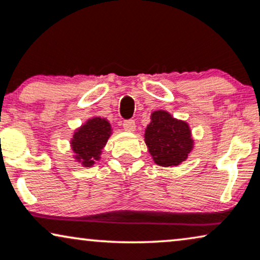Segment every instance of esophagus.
<instances>
[{
    "instance_id": "1",
    "label": "esophagus",
    "mask_w": 260,
    "mask_h": 260,
    "mask_svg": "<svg viewBox=\"0 0 260 260\" xmlns=\"http://www.w3.org/2000/svg\"><path fill=\"white\" fill-rule=\"evenodd\" d=\"M123 127L125 129V131H129V133H134L135 129H136V123H135V120H133V119L125 120V122L123 123Z\"/></svg>"
}]
</instances>
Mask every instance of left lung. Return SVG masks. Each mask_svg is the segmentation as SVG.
<instances>
[{
    "label": "left lung",
    "mask_w": 260,
    "mask_h": 260,
    "mask_svg": "<svg viewBox=\"0 0 260 260\" xmlns=\"http://www.w3.org/2000/svg\"><path fill=\"white\" fill-rule=\"evenodd\" d=\"M144 142L154 162L162 167L179 166L194 146L188 123L177 119L165 110L150 114V123L144 131Z\"/></svg>",
    "instance_id": "8db88e82"
}]
</instances>
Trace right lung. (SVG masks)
Wrapping results in <instances>:
<instances>
[{
  "instance_id": "1",
  "label": "right lung",
  "mask_w": 260,
  "mask_h": 260,
  "mask_svg": "<svg viewBox=\"0 0 260 260\" xmlns=\"http://www.w3.org/2000/svg\"><path fill=\"white\" fill-rule=\"evenodd\" d=\"M112 126L106 118L92 117L74 131L70 140L73 157L83 167H92L101 159L104 147L112 135Z\"/></svg>"
}]
</instances>
